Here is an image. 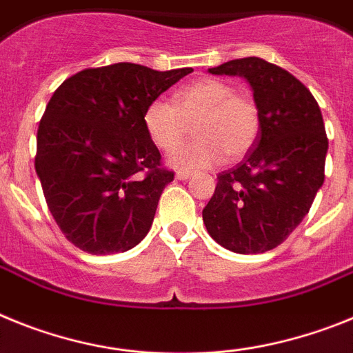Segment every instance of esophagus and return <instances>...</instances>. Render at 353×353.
<instances>
[{
  "label": "esophagus",
  "instance_id": "esophagus-1",
  "mask_svg": "<svg viewBox=\"0 0 353 353\" xmlns=\"http://www.w3.org/2000/svg\"><path fill=\"white\" fill-rule=\"evenodd\" d=\"M190 177H192V172H188V170H179V172L176 174V179H179V181L190 179Z\"/></svg>",
  "mask_w": 353,
  "mask_h": 353
}]
</instances>
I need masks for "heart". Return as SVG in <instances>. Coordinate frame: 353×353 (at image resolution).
Instances as JSON below:
<instances>
[{"label": "heart", "instance_id": "heart-1", "mask_svg": "<svg viewBox=\"0 0 353 353\" xmlns=\"http://www.w3.org/2000/svg\"><path fill=\"white\" fill-rule=\"evenodd\" d=\"M194 121L198 139L172 151L168 156L172 167L208 168L222 163L225 156L243 158L261 131L254 97L214 78L192 81L174 94V104L156 99L143 112V128L161 151L176 147Z\"/></svg>", "mask_w": 353, "mask_h": 353}]
</instances>
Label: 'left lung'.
Listing matches in <instances>:
<instances>
[{
    "label": "left lung",
    "mask_w": 353,
    "mask_h": 353,
    "mask_svg": "<svg viewBox=\"0 0 353 353\" xmlns=\"http://www.w3.org/2000/svg\"><path fill=\"white\" fill-rule=\"evenodd\" d=\"M208 72L247 79L261 131L243 161L219 174L202 220L223 249L266 252L295 231L323 185L329 140L320 106L295 76L263 58L231 60Z\"/></svg>",
    "instance_id": "1"
}]
</instances>
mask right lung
Here are the masks:
<instances>
[{
  "mask_svg": "<svg viewBox=\"0 0 353 353\" xmlns=\"http://www.w3.org/2000/svg\"><path fill=\"white\" fill-rule=\"evenodd\" d=\"M192 70L121 62L81 70L54 90L37 131L35 170L78 249L106 256L145 238L174 172L159 167L143 112Z\"/></svg>",
  "mask_w": 353,
  "mask_h": 353,
  "instance_id": "add662e5",
  "label": "right lung"
}]
</instances>
